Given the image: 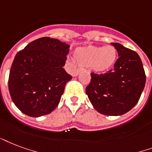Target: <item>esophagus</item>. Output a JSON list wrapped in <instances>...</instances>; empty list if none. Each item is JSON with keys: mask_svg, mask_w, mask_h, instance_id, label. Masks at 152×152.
Returning a JSON list of instances; mask_svg holds the SVG:
<instances>
[{"mask_svg": "<svg viewBox=\"0 0 152 152\" xmlns=\"http://www.w3.org/2000/svg\"><path fill=\"white\" fill-rule=\"evenodd\" d=\"M82 70V69H81V68H78V69H77V70L75 71V73H74V76H77V75H78V74H79L81 71Z\"/></svg>", "mask_w": 152, "mask_h": 152, "instance_id": "34e87169", "label": "esophagus"}]
</instances>
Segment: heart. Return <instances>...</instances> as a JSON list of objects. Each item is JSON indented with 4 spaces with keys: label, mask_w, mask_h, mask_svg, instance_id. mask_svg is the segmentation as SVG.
<instances>
[{
    "label": "heart",
    "mask_w": 152,
    "mask_h": 152,
    "mask_svg": "<svg viewBox=\"0 0 152 152\" xmlns=\"http://www.w3.org/2000/svg\"><path fill=\"white\" fill-rule=\"evenodd\" d=\"M77 61L84 66H89L97 72H103L111 67L116 60V50L113 46L103 48L89 46L75 51Z\"/></svg>",
    "instance_id": "heart-1"
}]
</instances>
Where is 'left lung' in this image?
Instances as JSON below:
<instances>
[{
  "label": "left lung",
  "instance_id": "left-lung-1",
  "mask_svg": "<svg viewBox=\"0 0 152 152\" xmlns=\"http://www.w3.org/2000/svg\"><path fill=\"white\" fill-rule=\"evenodd\" d=\"M111 44L119 56L114 68L102 75L92 73L86 93L98 113L121 116L137 104L145 86L146 76L142 61L136 51L121 43Z\"/></svg>",
  "mask_w": 152,
  "mask_h": 152
}]
</instances>
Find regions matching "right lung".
I'll list each match as a JSON object with an SVG mask.
<instances>
[{
	"mask_svg": "<svg viewBox=\"0 0 152 152\" xmlns=\"http://www.w3.org/2000/svg\"><path fill=\"white\" fill-rule=\"evenodd\" d=\"M70 45L42 37L28 43L14 58L9 77L12 102L32 117L50 113L58 106L72 76L63 69Z\"/></svg>",
	"mask_w": 152,
	"mask_h": 152,
	"instance_id": "1",
	"label": "right lung"
}]
</instances>
